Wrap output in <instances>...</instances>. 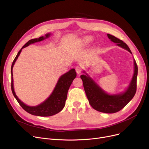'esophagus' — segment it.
<instances>
[{
	"label": "esophagus",
	"instance_id": "1",
	"mask_svg": "<svg viewBox=\"0 0 149 149\" xmlns=\"http://www.w3.org/2000/svg\"><path fill=\"white\" fill-rule=\"evenodd\" d=\"M75 70H76V72L77 73V74H80L81 72V68L80 66H77L75 68Z\"/></svg>",
	"mask_w": 149,
	"mask_h": 149
}]
</instances>
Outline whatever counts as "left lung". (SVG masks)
<instances>
[{
  "label": "left lung",
  "instance_id": "left-lung-1",
  "mask_svg": "<svg viewBox=\"0 0 149 149\" xmlns=\"http://www.w3.org/2000/svg\"><path fill=\"white\" fill-rule=\"evenodd\" d=\"M107 36L111 41L117 43L118 46L132 54L130 48L124 41L110 34H107ZM134 65V71L131 83L126 91L121 94L109 95L103 91L90 77L81 75L80 77L91 106L97 111L105 113H114L121 110L133 99L136 92L138 66L135 60Z\"/></svg>",
  "mask_w": 149,
  "mask_h": 149
}]
</instances>
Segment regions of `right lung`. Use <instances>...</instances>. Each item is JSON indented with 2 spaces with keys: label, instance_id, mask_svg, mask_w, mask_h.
<instances>
[{
  "label": "right lung",
  "instance_id": "obj_1",
  "mask_svg": "<svg viewBox=\"0 0 149 149\" xmlns=\"http://www.w3.org/2000/svg\"><path fill=\"white\" fill-rule=\"evenodd\" d=\"M50 36V34L48 33L46 35V37L41 36L39 38L32 39L29 41L24 46L21 48V49L19 51L16 56L13 60V62L12 63L11 72V91L17 100L19 104L21 107L26 111L27 113L33 114L35 116H51L55 115L57 113L60 112L63 109L64 105H65L66 100L67 99V94L68 89L72 84L73 80L76 77L75 70L74 69H70L69 72L63 74L58 81L56 85L54 90L53 93L50 95L49 97L44 101L41 104L39 105L36 107H29L27 106L19 100L17 97L16 96L14 88H13V67L15 61H16L19 54H20L22 49L28 46L30 44H33L38 41H41L44 40V39L48 38Z\"/></svg>",
  "mask_w": 149,
  "mask_h": 149
}]
</instances>
